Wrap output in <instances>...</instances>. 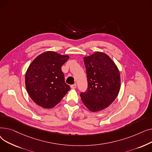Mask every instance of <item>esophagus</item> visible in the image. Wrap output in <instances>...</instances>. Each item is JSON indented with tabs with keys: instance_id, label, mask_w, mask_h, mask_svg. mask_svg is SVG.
<instances>
[{
	"instance_id": "esophagus-1",
	"label": "esophagus",
	"mask_w": 152,
	"mask_h": 152,
	"mask_svg": "<svg viewBox=\"0 0 152 152\" xmlns=\"http://www.w3.org/2000/svg\"><path fill=\"white\" fill-rule=\"evenodd\" d=\"M71 87L72 89H76V84H73V85H71Z\"/></svg>"
}]
</instances>
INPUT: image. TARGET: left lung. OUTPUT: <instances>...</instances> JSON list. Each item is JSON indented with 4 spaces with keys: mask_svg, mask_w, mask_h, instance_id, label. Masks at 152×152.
<instances>
[{
    "mask_svg": "<svg viewBox=\"0 0 152 152\" xmlns=\"http://www.w3.org/2000/svg\"><path fill=\"white\" fill-rule=\"evenodd\" d=\"M87 89L80 96L84 105L91 111L107 108L118 96L121 79L119 70L108 56L97 52L84 58Z\"/></svg>",
    "mask_w": 152,
    "mask_h": 152,
    "instance_id": "8db88e82",
    "label": "left lung"
}]
</instances>
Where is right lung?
Segmentation results:
<instances>
[{
  "instance_id": "obj_1",
  "label": "right lung",
  "mask_w": 152,
  "mask_h": 152,
  "mask_svg": "<svg viewBox=\"0 0 152 152\" xmlns=\"http://www.w3.org/2000/svg\"><path fill=\"white\" fill-rule=\"evenodd\" d=\"M68 58V55L48 51L31 63L25 75L26 87L29 97L39 106L55 107L71 89L61 71Z\"/></svg>"
}]
</instances>
